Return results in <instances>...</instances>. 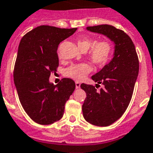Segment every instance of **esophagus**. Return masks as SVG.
Segmentation results:
<instances>
[{
  "mask_svg": "<svg viewBox=\"0 0 153 153\" xmlns=\"http://www.w3.org/2000/svg\"><path fill=\"white\" fill-rule=\"evenodd\" d=\"M80 85H81V83L79 82H75V87H76V88H79Z\"/></svg>",
  "mask_w": 153,
  "mask_h": 153,
  "instance_id": "34e87169",
  "label": "esophagus"
}]
</instances>
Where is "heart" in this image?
I'll list each match as a JSON object with an SVG mask.
<instances>
[{
  "instance_id": "b5f03b06",
  "label": "heart",
  "mask_w": 153,
  "mask_h": 153,
  "mask_svg": "<svg viewBox=\"0 0 153 153\" xmlns=\"http://www.w3.org/2000/svg\"><path fill=\"white\" fill-rule=\"evenodd\" d=\"M76 42L81 50L88 51L89 49L88 53V57L97 66L105 65L110 58L114 50V46L111 42L108 40H100L97 42L96 39L87 36L80 37ZM91 71L92 67L88 63L74 64L65 69V75L74 80L81 81L88 74L91 73Z\"/></svg>"
}]
</instances>
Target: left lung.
Here are the masks:
<instances>
[{
    "mask_svg": "<svg viewBox=\"0 0 153 153\" xmlns=\"http://www.w3.org/2000/svg\"><path fill=\"white\" fill-rule=\"evenodd\" d=\"M88 30L105 35L115 44L113 59L91 79L104 88L82 83L87 94L82 110L88 123L97 126H108L123 116L133 95L139 74V58L130 36L111 25L88 27Z\"/></svg>",
    "mask_w": 153,
    "mask_h": 153,
    "instance_id": "1",
    "label": "left lung"
}]
</instances>
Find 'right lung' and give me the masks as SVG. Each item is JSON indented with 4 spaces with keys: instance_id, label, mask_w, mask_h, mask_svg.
Wrapping results in <instances>:
<instances>
[{
    "instance_id": "obj_1",
    "label": "right lung",
    "mask_w": 153,
    "mask_h": 153,
    "mask_svg": "<svg viewBox=\"0 0 153 153\" xmlns=\"http://www.w3.org/2000/svg\"><path fill=\"white\" fill-rule=\"evenodd\" d=\"M76 30L43 25L27 32L20 41L13 81L22 108L38 124L49 125L61 119L65 102L75 89L71 79L64 78L53 85L49 77L59 65L58 45Z\"/></svg>"
}]
</instances>
